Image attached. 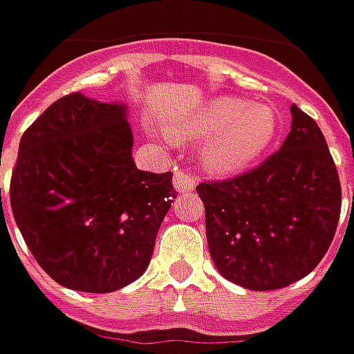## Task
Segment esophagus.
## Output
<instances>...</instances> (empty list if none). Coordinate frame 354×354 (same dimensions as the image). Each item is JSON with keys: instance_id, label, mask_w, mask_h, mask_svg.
I'll return each mask as SVG.
<instances>
[{"instance_id": "1", "label": "esophagus", "mask_w": 354, "mask_h": 354, "mask_svg": "<svg viewBox=\"0 0 354 354\" xmlns=\"http://www.w3.org/2000/svg\"><path fill=\"white\" fill-rule=\"evenodd\" d=\"M172 184L176 187V192L180 194H187V192H192L194 187H196V178L192 176V174H187V172H174V180H172Z\"/></svg>"}]
</instances>
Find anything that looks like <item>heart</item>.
Returning <instances> with one entry per match:
<instances>
[{
    "instance_id": "b5f03b06",
    "label": "heart",
    "mask_w": 354,
    "mask_h": 354,
    "mask_svg": "<svg viewBox=\"0 0 354 354\" xmlns=\"http://www.w3.org/2000/svg\"><path fill=\"white\" fill-rule=\"evenodd\" d=\"M277 112L268 104H248L236 96H213L186 114L170 118L168 136L201 139L197 157L215 176H230L256 165L275 141Z\"/></svg>"
}]
</instances>
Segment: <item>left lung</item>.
Returning <instances> with one entry per match:
<instances>
[{
    "label": "left lung",
    "instance_id": "left-lung-1",
    "mask_svg": "<svg viewBox=\"0 0 354 354\" xmlns=\"http://www.w3.org/2000/svg\"><path fill=\"white\" fill-rule=\"evenodd\" d=\"M290 116V133L263 165L197 186L215 268L250 290H275L306 277L337 228L341 186L326 137L295 104Z\"/></svg>",
    "mask_w": 354,
    "mask_h": 354
}]
</instances>
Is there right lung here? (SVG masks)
Listing matches in <instances>:
<instances>
[{
	"label": "right lung",
	"instance_id": "right-lung-1",
	"mask_svg": "<svg viewBox=\"0 0 354 354\" xmlns=\"http://www.w3.org/2000/svg\"><path fill=\"white\" fill-rule=\"evenodd\" d=\"M131 149L126 102L83 93L56 100L21 137L13 217L62 287L100 295L145 273L176 192L170 172H141Z\"/></svg>",
	"mask_w": 354,
	"mask_h": 354
}]
</instances>
